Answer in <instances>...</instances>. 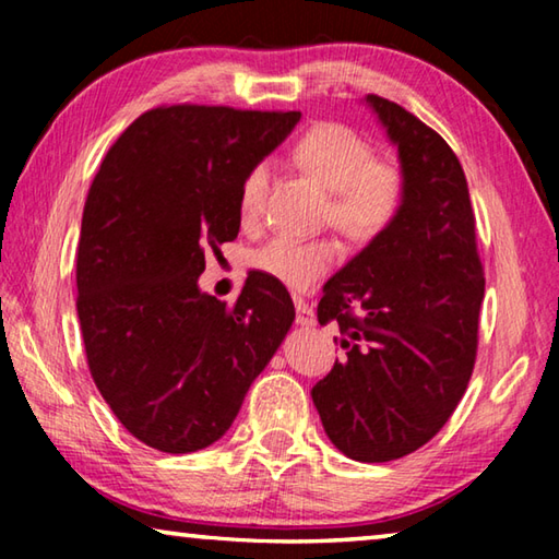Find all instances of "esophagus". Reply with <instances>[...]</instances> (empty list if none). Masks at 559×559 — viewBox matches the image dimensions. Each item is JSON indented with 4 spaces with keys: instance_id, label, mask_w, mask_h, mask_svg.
<instances>
[{
    "instance_id": "esophagus-1",
    "label": "esophagus",
    "mask_w": 559,
    "mask_h": 559,
    "mask_svg": "<svg viewBox=\"0 0 559 559\" xmlns=\"http://www.w3.org/2000/svg\"><path fill=\"white\" fill-rule=\"evenodd\" d=\"M296 323L302 325V328H313L316 325L313 308H310L302 298H296Z\"/></svg>"
}]
</instances>
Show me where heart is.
Instances as JSON below:
<instances>
[{"instance_id": "1", "label": "heart", "mask_w": 559, "mask_h": 559, "mask_svg": "<svg viewBox=\"0 0 559 559\" xmlns=\"http://www.w3.org/2000/svg\"><path fill=\"white\" fill-rule=\"evenodd\" d=\"M293 157L333 192L335 226L349 239L372 241L400 216L406 197V177L400 163L374 157L372 145L357 130L340 122H320L302 132L293 145ZM271 182L266 159L251 165L239 187V219L243 226L261 222ZM340 246L333 239L302 241L276 236L253 251L251 266L296 290H306L333 269Z\"/></svg>"}]
</instances>
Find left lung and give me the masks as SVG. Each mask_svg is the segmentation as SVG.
<instances>
[{
	"label": "left lung",
	"mask_w": 559,
	"mask_h": 559,
	"mask_svg": "<svg viewBox=\"0 0 559 559\" xmlns=\"http://www.w3.org/2000/svg\"><path fill=\"white\" fill-rule=\"evenodd\" d=\"M406 177L400 216L325 283L320 325L337 323L335 359L310 396L347 459H402L439 433L466 392L486 278L459 157L396 103L367 96Z\"/></svg>",
	"instance_id": "obj_1"
}]
</instances>
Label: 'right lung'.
I'll return each instance as SVG.
<instances>
[{
  "label": "right lung",
  "instance_id": "add662e5",
  "mask_svg": "<svg viewBox=\"0 0 559 559\" xmlns=\"http://www.w3.org/2000/svg\"><path fill=\"white\" fill-rule=\"evenodd\" d=\"M298 110L159 106L103 157L83 206L75 286L88 370L132 437L165 453L231 427L296 308L253 271L229 308L197 281L204 253L239 234V187Z\"/></svg>",
  "mask_w": 559,
  "mask_h": 559
}]
</instances>
